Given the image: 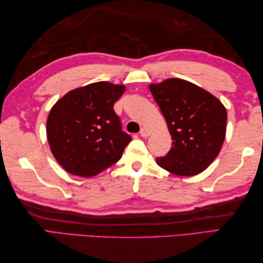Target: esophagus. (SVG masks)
I'll list each match as a JSON object with an SVG mask.
<instances>
[{"label":"esophagus","instance_id":"esophagus-1","mask_svg":"<svg viewBox=\"0 0 263 263\" xmlns=\"http://www.w3.org/2000/svg\"><path fill=\"white\" fill-rule=\"evenodd\" d=\"M149 130L148 128H146V127H142L141 128V131H140V136L142 137V138H147V137H149Z\"/></svg>","mask_w":263,"mask_h":263}]
</instances>
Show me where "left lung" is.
Segmentation results:
<instances>
[{
	"label": "left lung",
	"mask_w": 263,
	"mask_h": 263,
	"mask_svg": "<svg viewBox=\"0 0 263 263\" xmlns=\"http://www.w3.org/2000/svg\"><path fill=\"white\" fill-rule=\"evenodd\" d=\"M172 136V149L156 158L161 168L178 176L198 175L219 154L226 136L225 106L186 80L167 79L149 86Z\"/></svg>",
	"instance_id": "obj_1"
}]
</instances>
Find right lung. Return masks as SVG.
I'll return each instance as SVG.
<instances>
[{"instance_id": "right-lung-1", "label": "right lung", "mask_w": 263, "mask_h": 263, "mask_svg": "<svg viewBox=\"0 0 263 263\" xmlns=\"http://www.w3.org/2000/svg\"><path fill=\"white\" fill-rule=\"evenodd\" d=\"M124 91L123 85L99 81L69 91L52 107L49 148L70 174L91 177L122 157L132 138L122 131L113 106Z\"/></svg>"}]
</instances>
